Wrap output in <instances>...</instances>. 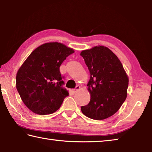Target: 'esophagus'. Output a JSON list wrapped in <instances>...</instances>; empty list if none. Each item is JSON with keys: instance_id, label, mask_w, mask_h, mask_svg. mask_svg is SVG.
<instances>
[{"instance_id": "1", "label": "esophagus", "mask_w": 152, "mask_h": 152, "mask_svg": "<svg viewBox=\"0 0 152 152\" xmlns=\"http://www.w3.org/2000/svg\"><path fill=\"white\" fill-rule=\"evenodd\" d=\"M79 89H80V87H79V86L77 85V86H76L75 88L73 90V91L74 93H75V92H77V91H78Z\"/></svg>"}]
</instances>
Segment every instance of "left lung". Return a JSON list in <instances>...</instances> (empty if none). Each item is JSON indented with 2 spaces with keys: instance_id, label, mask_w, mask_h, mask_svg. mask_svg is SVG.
<instances>
[{
  "instance_id": "obj_1",
  "label": "left lung",
  "mask_w": 152,
  "mask_h": 152,
  "mask_svg": "<svg viewBox=\"0 0 152 152\" xmlns=\"http://www.w3.org/2000/svg\"><path fill=\"white\" fill-rule=\"evenodd\" d=\"M90 73L91 100L81 107L84 115L94 120L113 116L126 99L128 77L121 61L108 48L99 45L81 51Z\"/></svg>"
}]
</instances>
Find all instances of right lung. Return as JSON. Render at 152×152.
Listing matches in <instances>:
<instances>
[{
  "label": "right lung",
  "instance_id": "obj_1",
  "mask_svg": "<svg viewBox=\"0 0 152 152\" xmlns=\"http://www.w3.org/2000/svg\"><path fill=\"white\" fill-rule=\"evenodd\" d=\"M74 50L58 42L45 43L34 50L16 74L17 91L24 104L40 115L55 113L68 91L62 87L59 71L63 61Z\"/></svg>",
  "mask_w": 152,
  "mask_h": 152
}]
</instances>
